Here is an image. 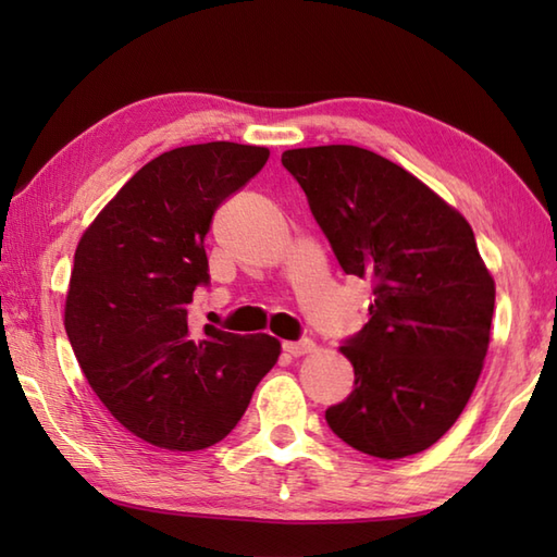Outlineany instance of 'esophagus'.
Wrapping results in <instances>:
<instances>
[{
    "label": "esophagus",
    "instance_id": "esophagus-1",
    "mask_svg": "<svg viewBox=\"0 0 557 557\" xmlns=\"http://www.w3.org/2000/svg\"><path fill=\"white\" fill-rule=\"evenodd\" d=\"M282 349H285L289 357H306V354L315 351V345L311 339H301V342H285Z\"/></svg>",
    "mask_w": 557,
    "mask_h": 557
}]
</instances>
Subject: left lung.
<instances>
[{
	"label": "left lung",
	"mask_w": 557,
	"mask_h": 557,
	"mask_svg": "<svg viewBox=\"0 0 557 557\" xmlns=\"http://www.w3.org/2000/svg\"><path fill=\"white\" fill-rule=\"evenodd\" d=\"M347 275L373 282L369 323L339 351L354 389L325 411L359 453L401 459L453 429L483 371L495 282L471 224L399 164L357 146L282 152Z\"/></svg>",
	"instance_id": "obj_1"
}]
</instances>
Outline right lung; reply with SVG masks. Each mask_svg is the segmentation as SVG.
I'll use <instances>...</instances> for the list:
<instances>
[{"instance_id": "obj_1", "label": "right lung", "mask_w": 557, "mask_h": 557, "mask_svg": "<svg viewBox=\"0 0 557 557\" xmlns=\"http://www.w3.org/2000/svg\"><path fill=\"white\" fill-rule=\"evenodd\" d=\"M270 158L212 140L144 164L76 246L64 327L92 393L128 433L174 453L220 443L277 363L265 333H194L188 304L208 285L206 234L224 198Z\"/></svg>"}]
</instances>
